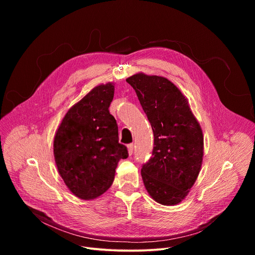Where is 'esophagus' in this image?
Masks as SVG:
<instances>
[{"label":"esophagus","mask_w":255,"mask_h":255,"mask_svg":"<svg viewBox=\"0 0 255 255\" xmlns=\"http://www.w3.org/2000/svg\"><path fill=\"white\" fill-rule=\"evenodd\" d=\"M127 149H128V154L131 156L133 154V149H134V145H133V143H130L127 145Z\"/></svg>","instance_id":"obj_1"}]
</instances>
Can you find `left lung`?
<instances>
[{
  "mask_svg": "<svg viewBox=\"0 0 255 255\" xmlns=\"http://www.w3.org/2000/svg\"><path fill=\"white\" fill-rule=\"evenodd\" d=\"M126 82L135 90L154 133V149L141 177L146 191L164 206L180 204L194 185L204 157V135L182 92L169 79L142 72Z\"/></svg>",
  "mask_w": 255,
  "mask_h": 255,
  "instance_id": "1",
  "label": "left lung"
}]
</instances>
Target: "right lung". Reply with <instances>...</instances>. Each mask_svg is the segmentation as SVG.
Returning a JSON list of instances; mask_svg holds the SVG:
<instances>
[{
	"label": "right lung",
	"instance_id": "right-lung-1",
	"mask_svg": "<svg viewBox=\"0 0 255 255\" xmlns=\"http://www.w3.org/2000/svg\"><path fill=\"white\" fill-rule=\"evenodd\" d=\"M115 84H101L66 113L53 138L58 171L68 189L78 198L90 200L112 186L121 159L128 157L119 143L116 119L109 107Z\"/></svg>",
	"mask_w": 255,
	"mask_h": 255
}]
</instances>
